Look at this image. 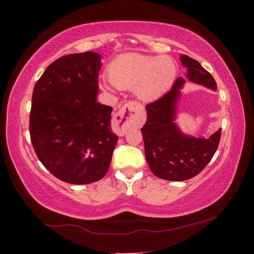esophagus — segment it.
I'll return each instance as SVG.
<instances>
[{
    "label": "esophagus",
    "instance_id": "34e87169",
    "mask_svg": "<svg viewBox=\"0 0 254 254\" xmlns=\"http://www.w3.org/2000/svg\"><path fill=\"white\" fill-rule=\"evenodd\" d=\"M143 112V108L137 102H127L119 110L112 120V130L118 135L123 136L128 128L138 121V117Z\"/></svg>",
    "mask_w": 254,
    "mask_h": 254
}]
</instances>
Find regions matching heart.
<instances>
[{
    "label": "heart",
    "mask_w": 254,
    "mask_h": 254,
    "mask_svg": "<svg viewBox=\"0 0 254 254\" xmlns=\"http://www.w3.org/2000/svg\"><path fill=\"white\" fill-rule=\"evenodd\" d=\"M177 66L170 57H152L142 53H124L108 66L111 84L102 82L101 88L111 91L113 86L120 89H132L146 102L163 97L175 82Z\"/></svg>",
    "instance_id": "obj_1"
}]
</instances>
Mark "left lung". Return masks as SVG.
Here are the masks:
<instances>
[{"instance_id": "obj_1", "label": "left lung", "mask_w": 254, "mask_h": 254, "mask_svg": "<svg viewBox=\"0 0 254 254\" xmlns=\"http://www.w3.org/2000/svg\"><path fill=\"white\" fill-rule=\"evenodd\" d=\"M192 83L216 90L214 77L194 59L180 56ZM186 79L178 77L171 90L146 106L147 120L141 128L145 157L155 176L169 181H185L195 177L213 158L220 141L222 128L208 138L183 134L175 123L178 99Z\"/></svg>"}]
</instances>
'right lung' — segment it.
<instances>
[{
	"mask_svg": "<svg viewBox=\"0 0 254 254\" xmlns=\"http://www.w3.org/2000/svg\"><path fill=\"white\" fill-rule=\"evenodd\" d=\"M101 65L93 51L62 57L46 68L32 93V146L53 176L72 185L104 178L118 142L112 108L97 102Z\"/></svg>",
	"mask_w": 254,
	"mask_h": 254,
	"instance_id": "obj_1",
	"label": "right lung"
}]
</instances>
